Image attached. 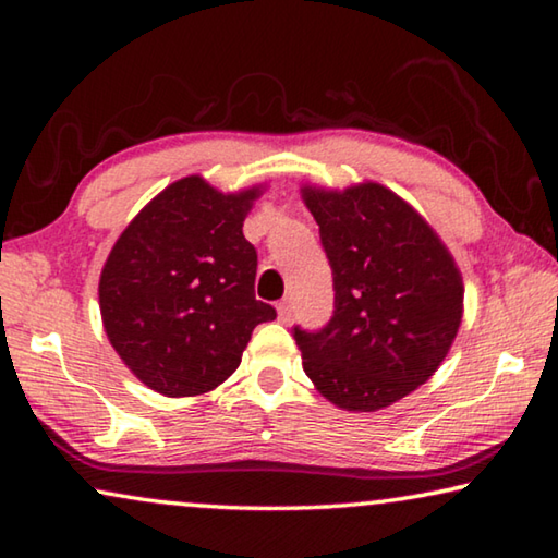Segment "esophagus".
I'll use <instances>...</instances> for the list:
<instances>
[{
  "label": "esophagus",
  "instance_id": "esophagus-1",
  "mask_svg": "<svg viewBox=\"0 0 558 558\" xmlns=\"http://www.w3.org/2000/svg\"><path fill=\"white\" fill-rule=\"evenodd\" d=\"M276 310H278L280 323H288V319H290V302L288 300H280L278 305H276Z\"/></svg>",
  "mask_w": 558,
  "mask_h": 558
}]
</instances>
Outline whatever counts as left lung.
<instances>
[{
    "label": "left lung",
    "mask_w": 558,
    "mask_h": 558,
    "mask_svg": "<svg viewBox=\"0 0 558 558\" xmlns=\"http://www.w3.org/2000/svg\"><path fill=\"white\" fill-rule=\"evenodd\" d=\"M335 280L332 319L295 327L302 369L347 411H379L426 384L462 319V278L426 219L376 182L302 186Z\"/></svg>",
    "instance_id": "8db88e82"
}]
</instances>
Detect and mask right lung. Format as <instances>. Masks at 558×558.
<instances>
[{
	"mask_svg": "<svg viewBox=\"0 0 558 558\" xmlns=\"http://www.w3.org/2000/svg\"><path fill=\"white\" fill-rule=\"evenodd\" d=\"M260 186L223 194L202 177L159 192L112 245L100 272L110 344L140 381L199 396L239 369L243 349L276 307L256 300L258 253L243 221Z\"/></svg>",
	"mask_w": 558,
	"mask_h": 558,
	"instance_id": "1",
	"label": "right lung"
}]
</instances>
